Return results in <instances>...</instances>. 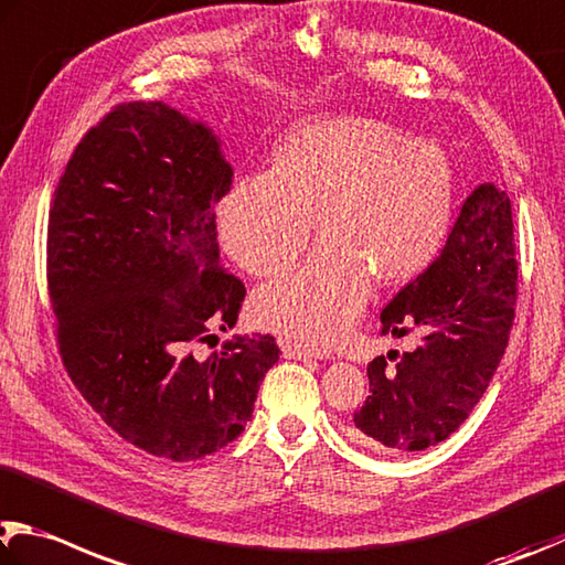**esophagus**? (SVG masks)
Masks as SVG:
<instances>
[{
    "mask_svg": "<svg viewBox=\"0 0 565 565\" xmlns=\"http://www.w3.org/2000/svg\"><path fill=\"white\" fill-rule=\"evenodd\" d=\"M279 345H281V353H284V358H294V361H323L326 358V353L323 351H316V348H311V345H306V343H299V341H291V338H281L279 341Z\"/></svg>",
    "mask_w": 565,
    "mask_h": 565,
    "instance_id": "1",
    "label": "esophagus"
}]
</instances>
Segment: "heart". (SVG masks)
Listing matches in <instances>:
<instances>
[{
    "mask_svg": "<svg viewBox=\"0 0 565 565\" xmlns=\"http://www.w3.org/2000/svg\"><path fill=\"white\" fill-rule=\"evenodd\" d=\"M452 170L433 140L395 138L358 116L303 118L276 140L271 168L232 184L217 207L224 254L271 279L323 239L301 271L262 286L254 316L274 331L331 343L361 313L371 276L413 279L447 234Z\"/></svg>",
    "mask_w": 565,
    "mask_h": 565,
    "instance_id": "obj_1",
    "label": "heart"
}]
</instances>
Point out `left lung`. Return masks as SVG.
Listing matches in <instances>:
<instances>
[{"label": "left lung", "mask_w": 565, "mask_h": 565, "mask_svg": "<svg viewBox=\"0 0 565 565\" xmlns=\"http://www.w3.org/2000/svg\"><path fill=\"white\" fill-rule=\"evenodd\" d=\"M516 276L511 202L479 184L437 259L381 313L383 335H415V345L367 365L371 395L353 415L363 445L423 452L465 423L507 351Z\"/></svg>", "instance_id": "1"}]
</instances>
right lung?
<instances>
[{
    "label": "right lung",
    "mask_w": 565,
    "mask_h": 565,
    "mask_svg": "<svg viewBox=\"0 0 565 565\" xmlns=\"http://www.w3.org/2000/svg\"><path fill=\"white\" fill-rule=\"evenodd\" d=\"M232 166L204 122L162 100L113 108L78 142L49 212L46 276L68 377L108 427L190 461L242 435L279 361L274 335H234L244 284L220 266L214 204Z\"/></svg>",
    "instance_id": "1"
}]
</instances>
